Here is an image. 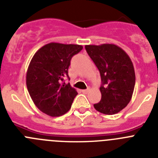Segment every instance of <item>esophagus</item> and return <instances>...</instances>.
<instances>
[{"mask_svg":"<svg viewBox=\"0 0 158 158\" xmlns=\"http://www.w3.org/2000/svg\"><path fill=\"white\" fill-rule=\"evenodd\" d=\"M90 91V89L89 88H87V89H84V90H82V91H83V93H87V92H88V91Z\"/></svg>","mask_w":158,"mask_h":158,"instance_id":"esophagus-1","label":"esophagus"}]
</instances>
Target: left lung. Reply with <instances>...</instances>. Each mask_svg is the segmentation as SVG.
<instances>
[{
	"mask_svg": "<svg viewBox=\"0 0 158 158\" xmlns=\"http://www.w3.org/2000/svg\"><path fill=\"white\" fill-rule=\"evenodd\" d=\"M85 49L101 77V100L94 108L105 115L118 113L130 102L134 91L136 76L130 58L114 44L87 45Z\"/></svg>",
	"mask_w": 158,
	"mask_h": 158,
	"instance_id": "obj_1",
	"label": "left lung"
}]
</instances>
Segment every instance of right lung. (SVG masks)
I'll list each match as a JSON object with an SVG mask.
<instances>
[{
	"label": "right lung",
	"instance_id": "1",
	"mask_svg": "<svg viewBox=\"0 0 158 158\" xmlns=\"http://www.w3.org/2000/svg\"><path fill=\"white\" fill-rule=\"evenodd\" d=\"M83 49L80 45L50 42L34 54L26 73V86L37 108L50 116L67 113L78 92L68 76L71 59Z\"/></svg>",
	"mask_w": 158,
	"mask_h": 158
}]
</instances>
